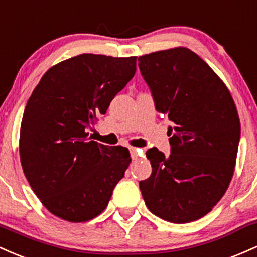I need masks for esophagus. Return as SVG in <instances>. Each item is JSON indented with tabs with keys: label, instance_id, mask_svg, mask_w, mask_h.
Wrapping results in <instances>:
<instances>
[{
	"label": "esophagus",
	"instance_id": "1",
	"mask_svg": "<svg viewBox=\"0 0 257 257\" xmlns=\"http://www.w3.org/2000/svg\"><path fill=\"white\" fill-rule=\"evenodd\" d=\"M130 154H131L132 160H138V158H140V149L130 148Z\"/></svg>",
	"mask_w": 257,
	"mask_h": 257
}]
</instances>
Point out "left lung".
I'll return each mask as SVG.
<instances>
[{
	"mask_svg": "<svg viewBox=\"0 0 257 257\" xmlns=\"http://www.w3.org/2000/svg\"><path fill=\"white\" fill-rule=\"evenodd\" d=\"M138 66L155 109L174 122L165 157L148 149L152 175L141 181L146 205L174 223L201 218L223 197L234 172L240 122L233 98L198 54L178 47L146 54Z\"/></svg>",
	"mask_w": 257,
	"mask_h": 257,
	"instance_id": "obj_1",
	"label": "left lung"
}]
</instances>
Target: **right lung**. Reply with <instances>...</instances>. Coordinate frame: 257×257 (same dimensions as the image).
<instances>
[{
    "instance_id": "1",
    "label": "right lung",
    "mask_w": 257,
    "mask_h": 257,
    "mask_svg": "<svg viewBox=\"0 0 257 257\" xmlns=\"http://www.w3.org/2000/svg\"><path fill=\"white\" fill-rule=\"evenodd\" d=\"M136 59L73 57L48 69L29 98L19 140L23 171L46 209L63 220L99 215L131 163L127 148L90 141L87 131L134 77Z\"/></svg>"
}]
</instances>
